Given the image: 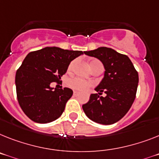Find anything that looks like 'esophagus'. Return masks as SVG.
I'll use <instances>...</instances> for the list:
<instances>
[{"mask_svg":"<svg viewBox=\"0 0 159 159\" xmlns=\"http://www.w3.org/2000/svg\"><path fill=\"white\" fill-rule=\"evenodd\" d=\"M79 92H77V91H73V95L74 96H78L79 95Z\"/></svg>","mask_w":159,"mask_h":159,"instance_id":"obj_1","label":"esophagus"}]
</instances>
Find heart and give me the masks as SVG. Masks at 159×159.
<instances>
[{"label":"heart","instance_id":"b5f03b06","mask_svg":"<svg viewBox=\"0 0 159 159\" xmlns=\"http://www.w3.org/2000/svg\"><path fill=\"white\" fill-rule=\"evenodd\" d=\"M73 62H72L69 66V69H70L73 68ZM90 68H93L94 65H101L102 66L101 62H99L98 61H93L90 62ZM67 86L69 88H71L73 90H77V91H85L87 89L90 87L92 86V83L90 82H87V81H84V80L81 79V78H78V77H72V78H69V80L66 82Z\"/></svg>","mask_w":159,"mask_h":159}]
</instances>
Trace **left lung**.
<instances>
[{
    "label": "left lung",
    "mask_w": 159,
    "mask_h": 159,
    "mask_svg": "<svg viewBox=\"0 0 159 159\" xmlns=\"http://www.w3.org/2000/svg\"><path fill=\"white\" fill-rule=\"evenodd\" d=\"M84 53L99 60L104 66V77L94 89L90 100L82 105L86 116L101 125H112L125 116L133 105L138 86V73L126 55L100 47ZM102 92L105 97L100 95Z\"/></svg>",
    "instance_id": "8db88e82"
}]
</instances>
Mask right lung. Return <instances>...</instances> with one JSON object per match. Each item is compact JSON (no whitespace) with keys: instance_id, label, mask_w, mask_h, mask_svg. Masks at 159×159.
Here are the masks:
<instances>
[{"instance_id":"add662e5","label":"right lung","mask_w":159,"mask_h":159,"mask_svg":"<svg viewBox=\"0 0 159 159\" xmlns=\"http://www.w3.org/2000/svg\"><path fill=\"white\" fill-rule=\"evenodd\" d=\"M82 54V51L47 47L25 57L16 73L15 85L18 103L31 120L46 124L62 115L73 90L54 89L51 83L59 82L70 62Z\"/></svg>"}]
</instances>
